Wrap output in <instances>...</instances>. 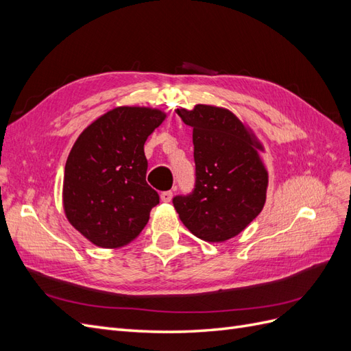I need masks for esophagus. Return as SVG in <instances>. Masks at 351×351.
<instances>
[{
  "instance_id": "1",
  "label": "esophagus",
  "mask_w": 351,
  "mask_h": 351,
  "mask_svg": "<svg viewBox=\"0 0 351 351\" xmlns=\"http://www.w3.org/2000/svg\"><path fill=\"white\" fill-rule=\"evenodd\" d=\"M171 199H173V192H171V190H167V192L161 193V200L162 202H171Z\"/></svg>"
}]
</instances>
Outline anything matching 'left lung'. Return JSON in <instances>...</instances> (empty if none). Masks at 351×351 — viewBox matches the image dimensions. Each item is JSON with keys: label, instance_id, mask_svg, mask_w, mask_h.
<instances>
[{"label": "left lung", "instance_id": "left-lung-1", "mask_svg": "<svg viewBox=\"0 0 351 351\" xmlns=\"http://www.w3.org/2000/svg\"><path fill=\"white\" fill-rule=\"evenodd\" d=\"M176 112L193 127L196 178L192 193L173 199L174 208L196 237L226 241L246 228L267 200L268 171L258 154L262 145L226 108L199 104Z\"/></svg>", "mask_w": 351, "mask_h": 351}]
</instances>
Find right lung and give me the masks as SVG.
Segmentation results:
<instances>
[{
  "mask_svg": "<svg viewBox=\"0 0 351 351\" xmlns=\"http://www.w3.org/2000/svg\"><path fill=\"white\" fill-rule=\"evenodd\" d=\"M165 112L119 107L95 120L73 145L64 169L62 204L70 224L105 249L141 234L159 196L146 183L143 146Z\"/></svg>",
  "mask_w": 351,
  "mask_h": 351,
  "instance_id": "add662e5",
  "label": "right lung"
}]
</instances>
